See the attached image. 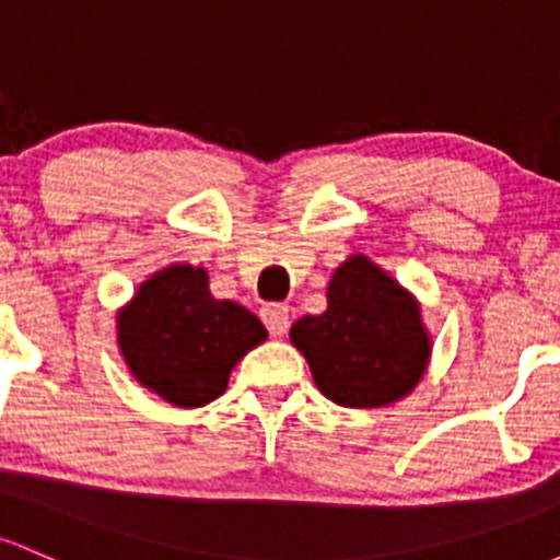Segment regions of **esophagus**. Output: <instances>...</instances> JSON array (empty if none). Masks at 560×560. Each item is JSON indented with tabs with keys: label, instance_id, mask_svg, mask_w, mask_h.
I'll return each mask as SVG.
<instances>
[{
	"label": "esophagus",
	"instance_id": "esophagus-1",
	"mask_svg": "<svg viewBox=\"0 0 560 560\" xmlns=\"http://www.w3.org/2000/svg\"><path fill=\"white\" fill-rule=\"evenodd\" d=\"M260 319L270 335L281 338L290 329V308L284 303H268L260 308Z\"/></svg>",
	"mask_w": 560,
	"mask_h": 560
}]
</instances>
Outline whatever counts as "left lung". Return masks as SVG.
<instances>
[{"mask_svg":"<svg viewBox=\"0 0 560 560\" xmlns=\"http://www.w3.org/2000/svg\"><path fill=\"white\" fill-rule=\"evenodd\" d=\"M290 340L319 392L343 408H384L402 399L423 378L432 354L416 298L364 255L335 268L327 311L298 319Z\"/></svg>","mask_w":560,"mask_h":560,"instance_id":"left-lung-1","label":"left lung"}]
</instances>
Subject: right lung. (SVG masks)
Here are the masks:
<instances>
[{
  "mask_svg": "<svg viewBox=\"0 0 560 560\" xmlns=\"http://www.w3.org/2000/svg\"><path fill=\"white\" fill-rule=\"evenodd\" d=\"M268 329L233 300H214L209 273L168 265L117 311V346L141 386L176 408H203Z\"/></svg>",
  "mask_w": 560,
  "mask_h": 560,
  "instance_id": "add662e5",
  "label": "right lung"
}]
</instances>
